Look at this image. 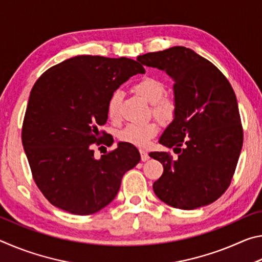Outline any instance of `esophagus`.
I'll list each match as a JSON object with an SVG mask.
<instances>
[{
    "label": "esophagus",
    "mask_w": 262,
    "mask_h": 262,
    "mask_svg": "<svg viewBox=\"0 0 262 262\" xmlns=\"http://www.w3.org/2000/svg\"><path fill=\"white\" fill-rule=\"evenodd\" d=\"M140 154H141V159H142V162H147L148 159L150 158V157H149V155H148V152H147V151H144V150H140Z\"/></svg>",
    "instance_id": "34e87169"
}]
</instances>
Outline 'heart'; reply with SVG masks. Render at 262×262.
I'll use <instances>...</instances> for the list:
<instances>
[{"mask_svg":"<svg viewBox=\"0 0 262 262\" xmlns=\"http://www.w3.org/2000/svg\"><path fill=\"white\" fill-rule=\"evenodd\" d=\"M133 91L141 96L145 101L151 104V112L159 121L167 123L173 120L176 115V103L165 95V85L162 81L155 77H143L134 84ZM122 99L120 91H115L107 103V114L110 119L117 120ZM158 127L155 122L129 123L120 133L123 142L136 147H145L152 137L156 136Z\"/></svg>","mask_w":262,"mask_h":262,"instance_id":"1","label":"heart"}]
</instances>
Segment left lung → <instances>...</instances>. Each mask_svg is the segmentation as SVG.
Instances as JSON below:
<instances>
[{"instance_id": "8db88e82", "label": "left lung", "mask_w": 262, "mask_h": 262, "mask_svg": "<svg viewBox=\"0 0 262 262\" xmlns=\"http://www.w3.org/2000/svg\"><path fill=\"white\" fill-rule=\"evenodd\" d=\"M147 67L172 78L176 115L159 143L178 158L155 151L163 164L154 192L166 205L184 210L210 205L231 183L243 147V128L231 84L210 61L190 48L174 46L137 56Z\"/></svg>"}]
</instances>
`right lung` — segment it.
I'll return each instance as SVG.
<instances>
[{
  "label": "right lung",
  "mask_w": 262,
  "mask_h": 262,
  "mask_svg": "<svg viewBox=\"0 0 262 262\" xmlns=\"http://www.w3.org/2000/svg\"><path fill=\"white\" fill-rule=\"evenodd\" d=\"M127 57L77 55L43 73L31 90L21 141L33 179L53 206L91 215L117 196L123 174L141 161L139 150L119 142L99 159L92 143L107 121L114 91L136 74Z\"/></svg>",
  "instance_id": "1"
}]
</instances>
